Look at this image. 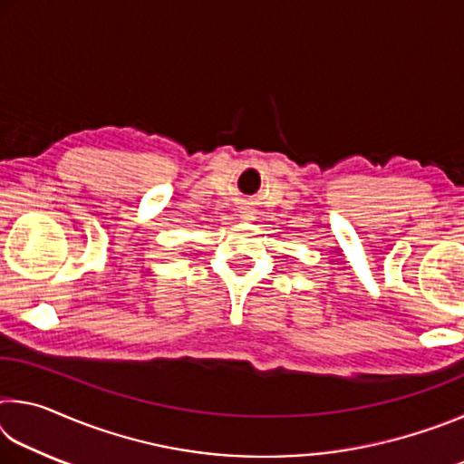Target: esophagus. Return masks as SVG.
<instances>
[{
  "instance_id": "1",
  "label": "esophagus",
  "mask_w": 464,
  "mask_h": 464,
  "mask_svg": "<svg viewBox=\"0 0 464 464\" xmlns=\"http://www.w3.org/2000/svg\"><path fill=\"white\" fill-rule=\"evenodd\" d=\"M241 218H246V221H251V218H254V210L246 207V208L241 210Z\"/></svg>"
}]
</instances>
